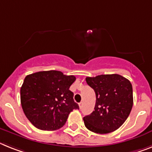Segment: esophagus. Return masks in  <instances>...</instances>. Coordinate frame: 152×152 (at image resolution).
<instances>
[{
  "instance_id": "34e87169",
  "label": "esophagus",
  "mask_w": 152,
  "mask_h": 152,
  "mask_svg": "<svg viewBox=\"0 0 152 152\" xmlns=\"http://www.w3.org/2000/svg\"><path fill=\"white\" fill-rule=\"evenodd\" d=\"M79 107H80V108H82V107H83V103H82V102H80V103H79Z\"/></svg>"
}]
</instances>
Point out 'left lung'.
<instances>
[{
	"label": "left lung",
	"mask_w": 152,
	"mask_h": 152,
	"mask_svg": "<svg viewBox=\"0 0 152 152\" xmlns=\"http://www.w3.org/2000/svg\"><path fill=\"white\" fill-rule=\"evenodd\" d=\"M87 84L94 90V110L83 117L88 130L97 134L116 131L124 123L133 107V89L127 79L118 74L86 77Z\"/></svg>",
	"instance_id": "1"
}]
</instances>
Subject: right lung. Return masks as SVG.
<instances>
[{
    "label": "right lung",
    "mask_w": 152,
    "mask_h": 152,
    "mask_svg": "<svg viewBox=\"0 0 152 152\" xmlns=\"http://www.w3.org/2000/svg\"><path fill=\"white\" fill-rule=\"evenodd\" d=\"M75 80L56 70L28 75L21 87V104L29 121L42 131L61 128L70 112L80 109L69 90Z\"/></svg>",
    "instance_id": "add662e5"
}]
</instances>
